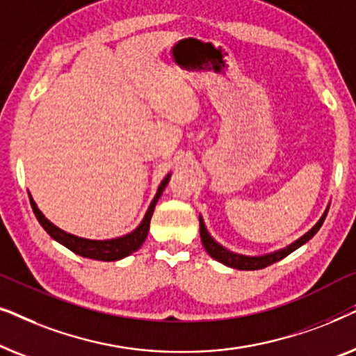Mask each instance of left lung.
<instances>
[{
    "label": "left lung",
    "mask_w": 356,
    "mask_h": 356,
    "mask_svg": "<svg viewBox=\"0 0 356 356\" xmlns=\"http://www.w3.org/2000/svg\"><path fill=\"white\" fill-rule=\"evenodd\" d=\"M327 212H329V207L325 209V212L323 213V217L319 218V222L316 223V225L311 228L308 233H305L303 236L291 243L290 246H286L280 251L270 252V254H264V256H243V254H236V252L228 251L227 248L218 245V243L213 240L211 235H209L207 228H206V225H204L201 217H199V232H201V241H202L204 248H206V251L213 257V259L222 262V264H225L228 267H233V269L257 270V269H264V267L274 264V262L280 261V259H284V257L289 256L290 252H293L295 250H298L300 246H303L305 243H308L311 238H313L316 233L319 232V228L323 227Z\"/></svg>",
    "instance_id": "1"
}]
</instances>
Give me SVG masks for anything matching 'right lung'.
Returning <instances> with one entry per match:
<instances>
[{
    "label": "right lung",
    "mask_w": 356,
    "mask_h": 356,
    "mask_svg": "<svg viewBox=\"0 0 356 356\" xmlns=\"http://www.w3.org/2000/svg\"><path fill=\"white\" fill-rule=\"evenodd\" d=\"M168 181H170V175H167V177L163 178V181L160 183L157 194H155L154 201L150 202L147 212H145V216L143 218V222L139 223V227L136 228L134 232L128 233V235L113 238V240H100V241L87 240V238H79L76 235H71V233L63 232L61 228L53 225V223L43 216L31 194H29V197H31V206L33 209V213H35L37 220L40 222V225L45 228V232L53 238V240L61 243V245L66 246L67 250H71L72 252H76V254H79L82 257H89V259H95V261H118V259H123L126 256L133 254L134 251H138L139 248L143 246V243L145 241V236H147L149 233L150 218H152L155 204H157L159 197L162 196L163 189L168 184Z\"/></svg>",
    "instance_id": "add662e5"
}]
</instances>
